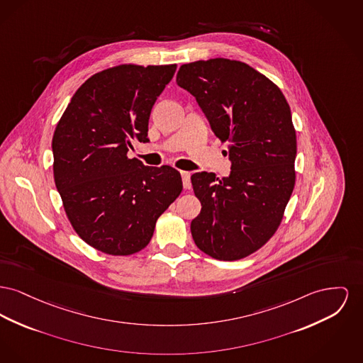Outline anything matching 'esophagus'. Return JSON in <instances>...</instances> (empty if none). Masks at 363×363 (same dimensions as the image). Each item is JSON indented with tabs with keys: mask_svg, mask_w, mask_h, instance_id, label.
Instances as JSON below:
<instances>
[{
	"mask_svg": "<svg viewBox=\"0 0 363 363\" xmlns=\"http://www.w3.org/2000/svg\"><path fill=\"white\" fill-rule=\"evenodd\" d=\"M181 177H182V184L185 189H191L192 184H191V172L189 171H181Z\"/></svg>",
	"mask_w": 363,
	"mask_h": 363,
	"instance_id": "obj_1",
	"label": "esophagus"
}]
</instances>
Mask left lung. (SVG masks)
Instances as JSON below:
<instances>
[{
  "label": "left lung",
  "instance_id": "8db88e82",
  "mask_svg": "<svg viewBox=\"0 0 363 363\" xmlns=\"http://www.w3.org/2000/svg\"><path fill=\"white\" fill-rule=\"evenodd\" d=\"M177 84L194 96L213 134L229 143L222 179L191 177L201 211L191 223L196 245L219 260L251 255L276 233L295 186L296 133L281 90L229 59L181 65Z\"/></svg>",
  "mask_w": 363,
  "mask_h": 363
}]
</instances>
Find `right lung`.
<instances>
[{
    "mask_svg": "<svg viewBox=\"0 0 363 363\" xmlns=\"http://www.w3.org/2000/svg\"><path fill=\"white\" fill-rule=\"evenodd\" d=\"M175 69L125 65L94 74L55 130L53 174L65 213L101 252L131 255L145 248L157 218L182 191L175 169L128 157L131 141L150 143V111Z\"/></svg>",
    "mask_w": 363,
    "mask_h": 363,
    "instance_id": "right-lung-1",
    "label": "right lung"
}]
</instances>
